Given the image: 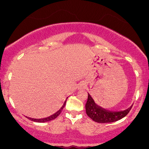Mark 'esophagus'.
Masks as SVG:
<instances>
[{"mask_svg":"<svg viewBox=\"0 0 149 149\" xmlns=\"http://www.w3.org/2000/svg\"><path fill=\"white\" fill-rule=\"evenodd\" d=\"M85 85H86V83H85V82H80L79 85V88H81V89H82V88H84L85 87Z\"/></svg>","mask_w":149,"mask_h":149,"instance_id":"34e87169","label":"esophagus"}]
</instances>
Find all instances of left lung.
<instances>
[{
	"instance_id": "obj_1",
	"label": "left lung",
	"mask_w": 149,
	"mask_h": 149,
	"mask_svg": "<svg viewBox=\"0 0 149 149\" xmlns=\"http://www.w3.org/2000/svg\"><path fill=\"white\" fill-rule=\"evenodd\" d=\"M132 106L127 109L123 111H109L98 107L90 94H88V100L85 104L86 114L93 121L98 123H109L118 121L125 117L130 111Z\"/></svg>"
}]
</instances>
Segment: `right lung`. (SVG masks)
I'll return each mask as SVG.
<instances>
[{"label":"right lung","mask_w":149,"mask_h":149,"mask_svg":"<svg viewBox=\"0 0 149 149\" xmlns=\"http://www.w3.org/2000/svg\"><path fill=\"white\" fill-rule=\"evenodd\" d=\"M66 102H67V101H65V102H64V105L62 106V107H61V108L60 109L58 110V111H57L56 113H55V114H53V115L50 116V117H47V118H43V119H32V118H29V117H27V118L29 119V120H32V121L36 122V123H46V122L51 121V120H54V119L56 118V117H58V116L60 114H61V111H62V109H64V106H65Z\"/></svg>","instance_id":"right-lung-1"}]
</instances>
